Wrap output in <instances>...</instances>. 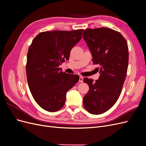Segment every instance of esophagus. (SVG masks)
Returning a JSON list of instances; mask_svg holds the SVG:
<instances>
[{"label": "esophagus", "mask_w": 146, "mask_h": 146, "mask_svg": "<svg viewBox=\"0 0 146 146\" xmlns=\"http://www.w3.org/2000/svg\"><path fill=\"white\" fill-rule=\"evenodd\" d=\"M79 82L80 83H82L83 82V77H82V76H80V77H79Z\"/></svg>", "instance_id": "obj_1"}]
</instances>
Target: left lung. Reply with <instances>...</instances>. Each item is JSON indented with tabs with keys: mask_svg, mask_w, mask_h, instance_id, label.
<instances>
[{
	"mask_svg": "<svg viewBox=\"0 0 146 146\" xmlns=\"http://www.w3.org/2000/svg\"><path fill=\"white\" fill-rule=\"evenodd\" d=\"M83 38L100 73L95 82L83 79L90 88L83 98V106L90 113L100 114L111 108L121 95L129 64V48L124 37L111 29H88Z\"/></svg>",
	"mask_w": 146,
	"mask_h": 146,
	"instance_id": "1",
	"label": "left lung"
}]
</instances>
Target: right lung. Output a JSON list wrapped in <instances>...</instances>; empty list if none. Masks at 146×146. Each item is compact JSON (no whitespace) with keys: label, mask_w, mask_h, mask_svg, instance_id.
<instances>
[{"label":"right lung","mask_w":146,"mask_h":146,"mask_svg":"<svg viewBox=\"0 0 146 146\" xmlns=\"http://www.w3.org/2000/svg\"><path fill=\"white\" fill-rule=\"evenodd\" d=\"M83 31L41 32L29 48L26 74L29 89L36 102L47 111L55 112L62 108L67 92L79 80L77 75L61 71L59 66L69 59Z\"/></svg>","instance_id":"add662e5"}]
</instances>
